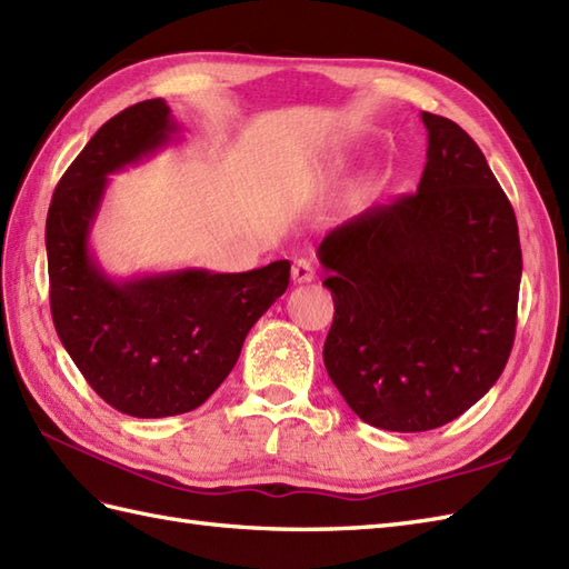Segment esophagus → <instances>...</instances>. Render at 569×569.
<instances>
[{"mask_svg":"<svg viewBox=\"0 0 569 569\" xmlns=\"http://www.w3.org/2000/svg\"><path fill=\"white\" fill-rule=\"evenodd\" d=\"M292 280H295L297 284L313 282V280H316V268H313V262H311V260H307V258L297 260V262H295V268H292Z\"/></svg>","mask_w":569,"mask_h":569,"instance_id":"esophagus-1","label":"esophagus"}]
</instances>
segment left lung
<instances>
[{
    "instance_id": "8db88e82",
    "label": "left lung",
    "mask_w": 569,
    "mask_h": 569,
    "mask_svg": "<svg viewBox=\"0 0 569 569\" xmlns=\"http://www.w3.org/2000/svg\"><path fill=\"white\" fill-rule=\"evenodd\" d=\"M422 122L418 192L369 207L318 246L336 303L328 377L359 420L389 432H427L476 406L517 330L515 210L468 132L432 113Z\"/></svg>"
}]
</instances>
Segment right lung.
Masks as SVG:
<instances>
[{"mask_svg": "<svg viewBox=\"0 0 569 569\" xmlns=\"http://www.w3.org/2000/svg\"><path fill=\"white\" fill-rule=\"evenodd\" d=\"M176 132L163 99L110 118L60 178L46 224L54 330L91 389L132 418L200 408L289 284V260L248 272L188 268L132 280L101 270L89 233L108 176L154 154Z\"/></svg>", "mask_w": 569, "mask_h": 569, "instance_id": "obj_1", "label": "right lung"}]
</instances>
